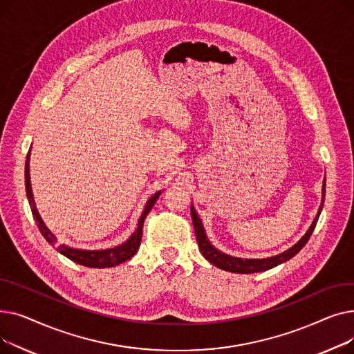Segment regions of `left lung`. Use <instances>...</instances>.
Segmentation results:
<instances>
[{
  "label": "left lung",
  "instance_id": "obj_1",
  "mask_svg": "<svg viewBox=\"0 0 354 354\" xmlns=\"http://www.w3.org/2000/svg\"><path fill=\"white\" fill-rule=\"evenodd\" d=\"M324 194H326V183L323 185V201H322V207L319 209L317 216L313 221L311 227L308 228V231L306 232V235L297 243L294 247H291L290 250L284 251L280 255H275V257H270V258H263V259H243V258H235V257H230L224 252L218 251L214 245H211V243L208 241L205 231H203L202 227V222L195 211L194 207H191V215H192V221H194V228H195V234H196V241H198V245L199 250L202 252V255L205 257L211 264H214L215 267L221 268V270H225V271H231V272H238V274H252V272H261V271H267L278 264L286 263L288 261L290 258H292L297 252H299L306 244L307 241L310 239L315 224H317L320 212L323 209V203H324Z\"/></svg>",
  "mask_w": 354,
  "mask_h": 354
}]
</instances>
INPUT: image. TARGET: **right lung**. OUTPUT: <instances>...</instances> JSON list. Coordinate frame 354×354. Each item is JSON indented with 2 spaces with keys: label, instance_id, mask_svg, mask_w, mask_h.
Returning a JSON list of instances; mask_svg holds the SVG:
<instances>
[{
  "label": "right lung",
  "instance_id": "add662e5",
  "mask_svg": "<svg viewBox=\"0 0 354 354\" xmlns=\"http://www.w3.org/2000/svg\"><path fill=\"white\" fill-rule=\"evenodd\" d=\"M30 151L27 155V160H26V192H27V198L30 202V207H31V212L32 216L37 222V227H39L41 235L46 238L47 243L50 245H55L57 243V238H55L50 230L44 225V222L35 208V202L32 198V192H31V183H30ZM160 192H156L151 199L147 201L146 207L140 215L139 219V224H138V230L133 232V235L130 236L124 244L115 247V248H110V250H103V251H86V250H76V248H70L67 245H57L55 250H57L60 254H63L64 257H67L68 259H71L73 263L84 266V267H90V268H109V267H115L119 266L127 259L132 258L140 245V241H142V228H143V221L146 218V215L149 214V211L152 209V207L155 205L156 199L159 198Z\"/></svg>",
  "mask_w": 354,
  "mask_h": 354
}]
</instances>
